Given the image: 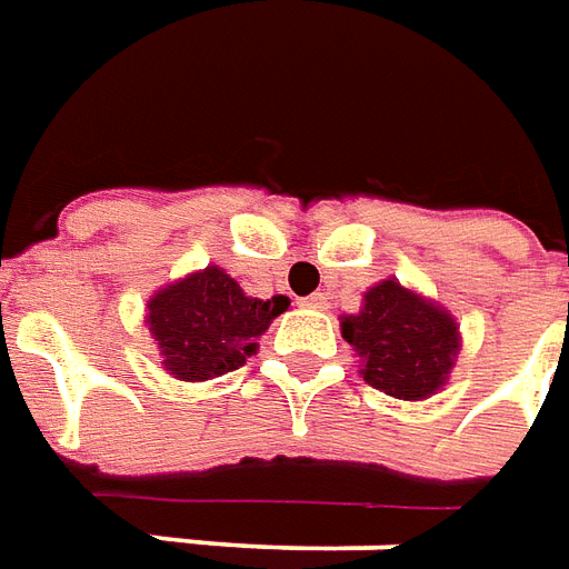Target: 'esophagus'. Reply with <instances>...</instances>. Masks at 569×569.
I'll return each instance as SVG.
<instances>
[{"label":"esophagus","instance_id":"34e87169","mask_svg":"<svg viewBox=\"0 0 569 569\" xmlns=\"http://www.w3.org/2000/svg\"><path fill=\"white\" fill-rule=\"evenodd\" d=\"M328 293H321V291H316V293H309V297H303V300H300V303L306 306V309H328Z\"/></svg>","mask_w":569,"mask_h":569}]
</instances>
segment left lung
<instances>
[{"label":"left lung","mask_w":569,"mask_h":569,"mask_svg":"<svg viewBox=\"0 0 569 569\" xmlns=\"http://www.w3.org/2000/svg\"><path fill=\"white\" fill-rule=\"evenodd\" d=\"M342 337L365 361V382L405 401L441 389L459 349L453 318L398 281L370 288L365 309L342 318Z\"/></svg>","instance_id":"obj_1"}]
</instances>
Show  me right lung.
Instances as JSON below:
<instances>
[{"mask_svg":"<svg viewBox=\"0 0 569 569\" xmlns=\"http://www.w3.org/2000/svg\"><path fill=\"white\" fill-rule=\"evenodd\" d=\"M291 306L288 297L257 300L217 266L168 284L149 300L147 325L159 340L164 370L177 380H211L239 370L257 337Z\"/></svg>","mask_w":569,"mask_h":569,"instance_id":"right-lung-1","label":"right lung"}]
</instances>
